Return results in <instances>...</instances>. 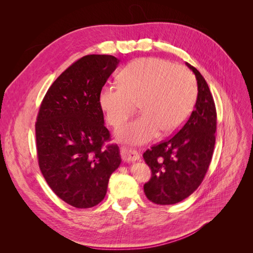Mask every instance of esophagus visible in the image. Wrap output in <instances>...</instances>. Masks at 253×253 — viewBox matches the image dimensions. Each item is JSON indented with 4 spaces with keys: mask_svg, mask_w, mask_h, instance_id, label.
Wrapping results in <instances>:
<instances>
[{
    "mask_svg": "<svg viewBox=\"0 0 253 253\" xmlns=\"http://www.w3.org/2000/svg\"><path fill=\"white\" fill-rule=\"evenodd\" d=\"M120 154H121L122 160H124V162H126V163L136 162V160L140 159V156H139L138 153H137L135 150H131V149H127V148H121Z\"/></svg>",
    "mask_w": 253,
    "mask_h": 253,
    "instance_id": "esophagus-1",
    "label": "esophagus"
}]
</instances>
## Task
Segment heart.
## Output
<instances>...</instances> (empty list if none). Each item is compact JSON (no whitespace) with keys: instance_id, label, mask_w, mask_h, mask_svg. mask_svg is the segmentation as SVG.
I'll return each instance as SVG.
<instances>
[{"instance_id":"heart-1","label":"heart","mask_w":253,"mask_h":253,"mask_svg":"<svg viewBox=\"0 0 253 253\" xmlns=\"http://www.w3.org/2000/svg\"><path fill=\"white\" fill-rule=\"evenodd\" d=\"M119 84L105 85L99 102L109 124L124 125L138 103L141 115L118 131L122 141L141 144L162 133L182 126L197 98L193 74L160 58H140L128 63L118 76Z\"/></svg>"}]
</instances>
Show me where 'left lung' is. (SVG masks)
<instances>
[{
    "label": "left lung",
    "instance_id": "left-lung-1",
    "mask_svg": "<svg viewBox=\"0 0 253 253\" xmlns=\"http://www.w3.org/2000/svg\"><path fill=\"white\" fill-rule=\"evenodd\" d=\"M197 99L194 111L177 134L143 153L152 177L144 183L145 196L157 205L185 200L200 187L210 166L216 131V110L208 84L195 67Z\"/></svg>",
    "mask_w": 253,
    "mask_h": 253
}]
</instances>
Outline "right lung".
Masks as SVG:
<instances>
[{
	"label": "right lung",
	"mask_w": 253,
	"mask_h": 253,
	"mask_svg": "<svg viewBox=\"0 0 253 253\" xmlns=\"http://www.w3.org/2000/svg\"><path fill=\"white\" fill-rule=\"evenodd\" d=\"M120 61L88 55L76 61L51 84L36 122L40 170L50 189L76 208L100 203L112 173L121 163L110 139L99 102L100 91Z\"/></svg>",
	"instance_id": "1"
}]
</instances>
